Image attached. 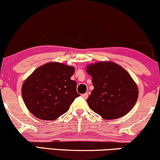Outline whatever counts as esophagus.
I'll return each instance as SVG.
<instances>
[{
    "label": "esophagus",
    "mask_w": 160,
    "mask_h": 160,
    "mask_svg": "<svg viewBox=\"0 0 160 160\" xmlns=\"http://www.w3.org/2000/svg\"><path fill=\"white\" fill-rule=\"evenodd\" d=\"M82 98H84V99H87V98H88V93H84V94H83V95H82Z\"/></svg>",
    "instance_id": "esophagus-1"
}]
</instances>
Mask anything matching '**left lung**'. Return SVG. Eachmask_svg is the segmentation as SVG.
<instances>
[{"instance_id": "obj_1", "label": "left lung", "mask_w": 160, "mask_h": 160, "mask_svg": "<svg viewBox=\"0 0 160 160\" xmlns=\"http://www.w3.org/2000/svg\"><path fill=\"white\" fill-rule=\"evenodd\" d=\"M87 72L94 87L87 102L94 112L105 119H114L133 108L138 89L123 68L113 62H99L89 65Z\"/></svg>"}]
</instances>
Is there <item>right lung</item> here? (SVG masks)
<instances>
[{"label":"right lung","mask_w":160,"mask_h":160,"mask_svg":"<svg viewBox=\"0 0 160 160\" xmlns=\"http://www.w3.org/2000/svg\"><path fill=\"white\" fill-rule=\"evenodd\" d=\"M75 68L60 62L41 65L23 83L22 95L30 112L42 120H54L67 112L75 98Z\"/></svg>","instance_id":"right-lung-1"}]
</instances>
